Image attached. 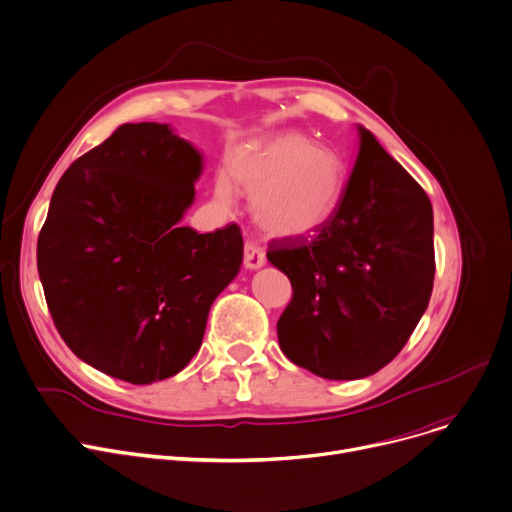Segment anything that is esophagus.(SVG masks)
I'll return each mask as SVG.
<instances>
[{
	"instance_id": "1",
	"label": "esophagus",
	"mask_w": 512,
	"mask_h": 512,
	"mask_svg": "<svg viewBox=\"0 0 512 512\" xmlns=\"http://www.w3.org/2000/svg\"><path fill=\"white\" fill-rule=\"evenodd\" d=\"M264 264H266V256H264L262 248H258L254 244H246V248H244V266L248 270H258Z\"/></svg>"
}]
</instances>
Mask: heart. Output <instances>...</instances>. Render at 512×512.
I'll return each instance as SVG.
<instances>
[{
    "label": "heart",
    "instance_id": "obj_1",
    "mask_svg": "<svg viewBox=\"0 0 512 512\" xmlns=\"http://www.w3.org/2000/svg\"><path fill=\"white\" fill-rule=\"evenodd\" d=\"M343 167L328 148L304 134L281 132L237 148L215 177V202L229 210L235 188L252 194V215L273 237H304L335 217L343 196Z\"/></svg>",
    "mask_w": 512,
    "mask_h": 512
}]
</instances>
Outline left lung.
I'll list each match as a JSON object with an SVG mask.
<instances>
[{"mask_svg":"<svg viewBox=\"0 0 512 512\" xmlns=\"http://www.w3.org/2000/svg\"><path fill=\"white\" fill-rule=\"evenodd\" d=\"M359 146L335 217L308 237L268 246L293 299L279 345L328 380L376 374L424 316L434 285V213L426 192L357 126Z\"/></svg>","mask_w":512,"mask_h":512,"instance_id":"1","label":"left lung"}]
</instances>
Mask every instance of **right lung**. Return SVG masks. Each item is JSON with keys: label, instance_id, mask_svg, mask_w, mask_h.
<instances>
[{"label": "right lung", "instance_id": "add662e5", "mask_svg": "<svg viewBox=\"0 0 512 512\" xmlns=\"http://www.w3.org/2000/svg\"><path fill=\"white\" fill-rule=\"evenodd\" d=\"M204 157L169 124H124L59 179L37 244L53 322L84 364L132 384L182 372L237 277V225L184 227Z\"/></svg>", "mask_w": 512, "mask_h": 512}]
</instances>
